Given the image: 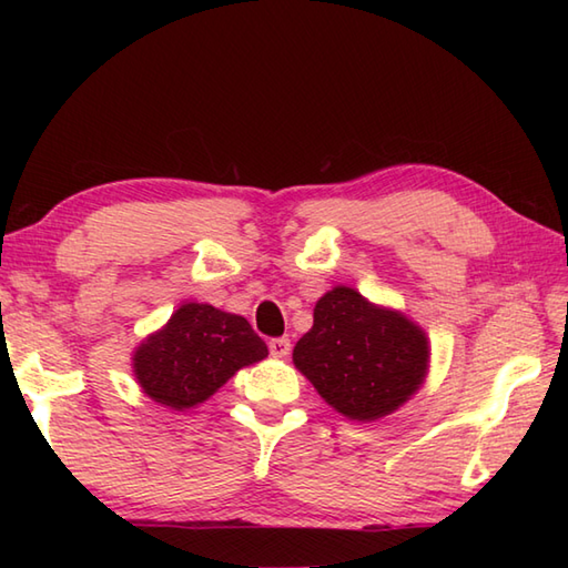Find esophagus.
Returning <instances> with one entry per match:
<instances>
[{"instance_id": "esophagus-1", "label": "esophagus", "mask_w": 568, "mask_h": 568, "mask_svg": "<svg viewBox=\"0 0 568 568\" xmlns=\"http://www.w3.org/2000/svg\"><path fill=\"white\" fill-rule=\"evenodd\" d=\"M268 348L275 358H285L291 354V339H287V336H277V339L268 342Z\"/></svg>"}]
</instances>
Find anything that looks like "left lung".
Here are the masks:
<instances>
[{
    "label": "left lung",
    "instance_id": "8db88e82",
    "mask_svg": "<svg viewBox=\"0 0 568 568\" xmlns=\"http://www.w3.org/2000/svg\"><path fill=\"white\" fill-rule=\"evenodd\" d=\"M429 339L405 312L336 285L315 305V322L293 364L322 400L356 422L393 415L429 373Z\"/></svg>",
    "mask_w": 568,
    "mask_h": 568
}]
</instances>
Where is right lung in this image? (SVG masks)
Instances as JSON below:
<instances>
[{
    "label": "right lung",
    "instance_id": "obj_1",
    "mask_svg": "<svg viewBox=\"0 0 568 568\" xmlns=\"http://www.w3.org/2000/svg\"><path fill=\"white\" fill-rule=\"evenodd\" d=\"M265 356L268 346L246 317L207 303H183L134 348L131 368L143 395L183 413L210 400L236 371Z\"/></svg>",
    "mask_w": 568,
    "mask_h": 568
}]
</instances>
